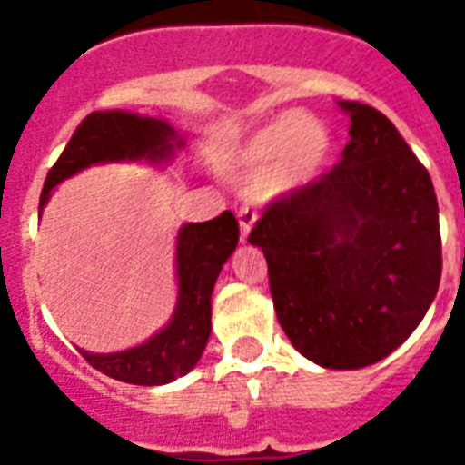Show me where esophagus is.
Here are the masks:
<instances>
[{
  "label": "esophagus",
  "instance_id": "esophagus-1",
  "mask_svg": "<svg viewBox=\"0 0 465 465\" xmlns=\"http://www.w3.org/2000/svg\"><path fill=\"white\" fill-rule=\"evenodd\" d=\"M255 222V210L251 207H241L239 210V226H241V241L248 239V233H251V226Z\"/></svg>",
  "mask_w": 465,
  "mask_h": 465
}]
</instances>
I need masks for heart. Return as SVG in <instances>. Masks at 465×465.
Instances as JSON below:
<instances>
[{
    "instance_id": "heart-1",
    "label": "heart",
    "mask_w": 465,
    "mask_h": 465,
    "mask_svg": "<svg viewBox=\"0 0 465 465\" xmlns=\"http://www.w3.org/2000/svg\"><path fill=\"white\" fill-rule=\"evenodd\" d=\"M328 133L318 120L287 113L262 127L239 149L232 173L241 181L262 178L265 195H284L313 181L328 159Z\"/></svg>"
}]
</instances>
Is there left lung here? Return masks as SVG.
<instances>
[{
  "mask_svg": "<svg viewBox=\"0 0 465 465\" xmlns=\"http://www.w3.org/2000/svg\"><path fill=\"white\" fill-rule=\"evenodd\" d=\"M335 166L277 197L248 243L268 261L277 321L325 369H361L403 345L437 297L440 207L427 168L383 113L340 101Z\"/></svg>",
  "mask_w": 465,
  "mask_h": 465,
  "instance_id": "left-lung-1",
  "label": "left lung"
}]
</instances>
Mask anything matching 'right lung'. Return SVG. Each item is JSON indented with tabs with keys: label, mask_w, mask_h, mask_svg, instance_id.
Wrapping results in <instances>:
<instances>
[{
	"label": "right lung",
	"mask_w": 465,
	"mask_h": 465,
	"mask_svg": "<svg viewBox=\"0 0 465 465\" xmlns=\"http://www.w3.org/2000/svg\"><path fill=\"white\" fill-rule=\"evenodd\" d=\"M183 147L166 120L142 118L137 113L96 111L82 120L72 140L47 171L40 193V210L54 185L79 173L91 163L105 161H149L161 163ZM239 243V222L232 212H222L210 222L185 224L175 243L178 272V304L171 323L147 342L113 354H94L82 350L91 367L111 379L134 386H161L188 374L203 357L212 331V290L222 265Z\"/></svg>",
	"instance_id": "1"
}]
</instances>
